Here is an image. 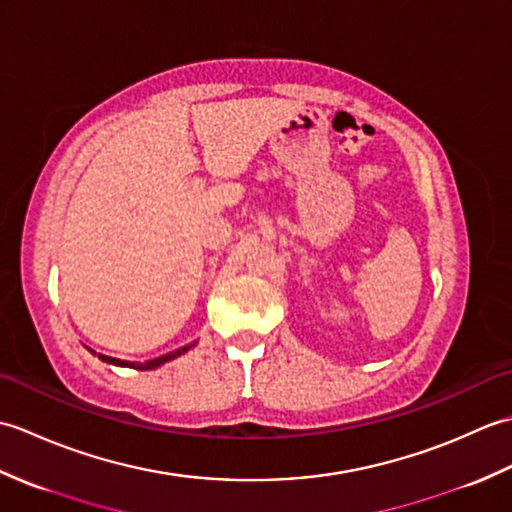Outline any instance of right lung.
<instances>
[{
    "mask_svg": "<svg viewBox=\"0 0 512 512\" xmlns=\"http://www.w3.org/2000/svg\"><path fill=\"white\" fill-rule=\"evenodd\" d=\"M187 350H189V347H180V350H176V352H169L165 356H158V358H154V361H147V363H125V361H118V358L103 356V354H99V358H101V361H105V363H112V365H129V367H134V369H154V367L171 361V358H176V356H180L182 352H187Z\"/></svg>",
    "mask_w": 512,
    "mask_h": 512,
    "instance_id": "1",
    "label": "right lung"
}]
</instances>
